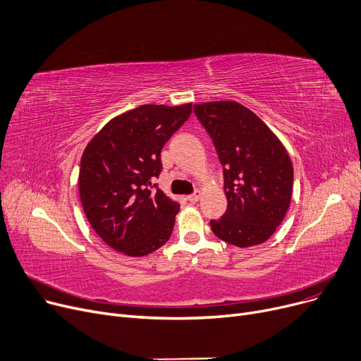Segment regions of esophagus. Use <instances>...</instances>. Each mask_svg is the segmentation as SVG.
I'll return each instance as SVG.
<instances>
[{
	"instance_id": "1",
	"label": "esophagus",
	"mask_w": 361,
	"mask_h": 361,
	"mask_svg": "<svg viewBox=\"0 0 361 361\" xmlns=\"http://www.w3.org/2000/svg\"><path fill=\"white\" fill-rule=\"evenodd\" d=\"M200 192L199 190H196L193 195H190V196H187V200L190 202V203H196V202H199V199H200Z\"/></svg>"
}]
</instances>
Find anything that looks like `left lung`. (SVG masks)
I'll list each match as a JSON object with an SVG mask.
<instances>
[{
  "label": "left lung",
  "instance_id": "1",
  "mask_svg": "<svg viewBox=\"0 0 361 361\" xmlns=\"http://www.w3.org/2000/svg\"><path fill=\"white\" fill-rule=\"evenodd\" d=\"M211 136L228 200L225 214L211 221L214 234L237 247L267 241L286 216L294 171L286 147L255 112L234 101L195 105Z\"/></svg>",
  "mask_w": 361,
  "mask_h": 361
}]
</instances>
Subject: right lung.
I'll list each match as a JSON object with an SVG mask.
<instances>
[{"label":"right lung","instance_id":"add662e5","mask_svg":"<svg viewBox=\"0 0 361 361\" xmlns=\"http://www.w3.org/2000/svg\"><path fill=\"white\" fill-rule=\"evenodd\" d=\"M192 104L142 105L112 118L86 146L79 193L92 228L109 247L146 256L173 233L180 204L154 184L161 150L187 121Z\"/></svg>","mask_w":361,"mask_h":361}]
</instances>
